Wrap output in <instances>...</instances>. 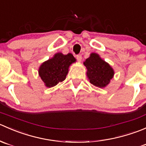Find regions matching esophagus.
<instances>
[{"instance_id": "34e87169", "label": "esophagus", "mask_w": 146, "mask_h": 146, "mask_svg": "<svg viewBox=\"0 0 146 146\" xmlns=\"http://www.w3.org/2000/svg\"><path fill=\"white\" fill-rule=\"evenodd\" d=\"M76 58H77V60L79 61V62H80L82 60V55L81 54H78V55L76 56Z\"/></svg>"}]
</instances>
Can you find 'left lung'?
I'll use <instances>...</instances> for the list:
<instances>
[{
    "instance_id": "left-lung-1",
    "label": "left lung",
    "mask_w": 146,
    "mask_h": 146,
    "mask_svg": "<svg viewBox=\"0 0 146 146\" xmlns=\"http://www.w3.org/2000/svg\"><path fill=\"white\" fill-rule=\"evenodd\" d=\"M90 82L98 88H104L110 83L114 75L110 65L102 60L96 53H92L84 61Z\"/></svg>"
}]
</instances>
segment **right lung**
<instances>
[{
  "label": "right lung",
  "instance_id": "right-lung-1",
  "mask_svg": "<svg viewBox=\"0 0 146 146\" xmlns=\"http://www.w3.org/2000/svg\"><path fill=\"white\" fill-rule=\"evenodd\" d=\"M76 61L72 54L64 55L57 53L53 58L41 65L39 68V76L46 87L55 86L66 79L69 66Z\"/></svg>",
  "mask_w": 146,
  "mask_h": 146
}]
</instances>
